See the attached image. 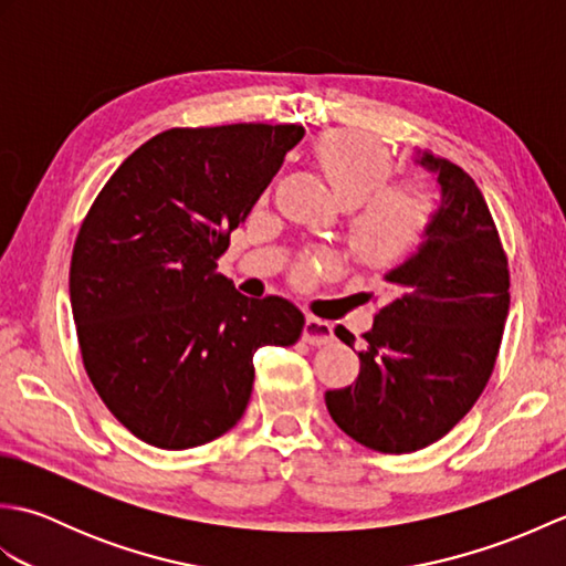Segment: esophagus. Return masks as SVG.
<instances>
[{
  "instance_id": "1",
  "label": "esophagus",
  "mask_w": 566,
  "mask_h": 566,
  "mask_svg": "<svg viewBox=\"0 0 566 566\" xmlns=\"http://www.w3.org/2000/svg\"><path fill=\"white\" fill-rule=\"evenodd\" d=\"M304 340L308 345H326V343L333 340V326L328 321L308 316L306 326H304Z\"/></svg>"
}]
</instances>
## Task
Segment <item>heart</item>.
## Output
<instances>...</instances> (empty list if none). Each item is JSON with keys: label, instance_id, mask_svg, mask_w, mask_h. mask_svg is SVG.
Segmentation results:
<instances>
[{"label": "heart", "instance_id": "b5f03b06", "mask_svg": "<svg viewBox=\"0 0 566 566\" xmlns=\"http://www.w3.org/2000/svg\"><path fill=\"white\" fill-rule=\"evenodd\" d=\"M314 158L335 201L353 209L347 245L363 268H391L423 243L438 213V187L430 177L391 179L389 148L359 130L323 134ZM321 264H328V258H308L298 264V274H311Z\"/></svg>", "mask_w": 566, "mask_h": 566}]
</instances>
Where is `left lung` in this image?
<instances>
[{
	"label": "left lung",
	"instance_id": "obj_1",
	"mask_svg": "<svg viewBox=\"0 0 566 566\" xmlns=\"http://www.w3.org/2000/svg\"><path fill=\"white\" fill-rule=\"evenodd\" d=\"M440 209L426 243L391 270L353 387L326 391L338 428L384 454L423 450L460 423L494 371L509 316V258L476 182L423 153ZM335 335L350 345L343 326Z\"/></svg>",
	"mask_w": 566,
	"mask_h": 566
}]
</instances>
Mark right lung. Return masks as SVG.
Wrapping results in <instances>:
<instances>
[{"mask_svg":"<svg viewBox=\"0 0 566 566\" xmlns=\"http://www.w3.org/2000/svg\"><path fill=\"white\" fill-rule=\"evenodd\" d=\"M302 138L298 124L163 130L84 216L70 260L82 363L143 442L189 450L221 438L245 413L252 355L302 335L294 304L238 294L216 268Z\"/></svg>","mask_w":566,"mask_h":566,"instance_id":"1","label":"right lung"}]
</instances>
